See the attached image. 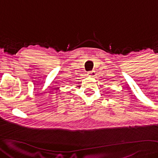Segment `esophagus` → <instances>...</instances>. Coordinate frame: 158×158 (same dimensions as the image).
Wrapping results in <instances>:
<instances>
[{
	"label": "esophagus",
	"instance_id": "esophagus-1",
	"mask_svg": "<svg viewBox=\"0 0 158 158\" xmlns=\"http://www.w3.org/2000/svg\"><path fill=\"white\" fill-rule=\"evenodd\" d=\"M95 73H96L95 71H88V73L87 74L88 76L94 77V76H95Z\"/></svg>",
	"mask_w": 158,
	"mask_h": 158
}]
</instances>
